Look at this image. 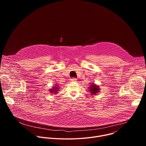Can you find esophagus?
<instances>
[{
    "mask_svg": "<svg viewBox=\"0 0 146 146\" xmlns=\"http://www.w3.org/2000/svg\"><path fill=\"white\" fill-rule=\"evenodd\" d=\"M70 80H71V81H76L77 80V79L76 78H74V77H73V78H72L70 79Z\"/></svg>",
    "mask_w": 146,
    "mask_h": 146,
    "instance_id": "1",
    "label": "esophagus"
}]
</instances>
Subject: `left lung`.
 <instances>
[{
	"label": "left lung",
	"instance_id": "8db88e82",
	"mask_svg": "<svg viewBox=\"0 0 146 146\" xmlns=\"http://www.w3.org/2000/svg\"><path fill=\"white\" fill-rule=\"evenodd\" d=\"M99 87L96 86V85H95L94 83L92 84H91L90 87H89V91H90V92L93 94V95H95L96 94H97L99 91Z\"/></svg>",
	"mask_w": 146,
	"mask_h": 146
}]
</instances>
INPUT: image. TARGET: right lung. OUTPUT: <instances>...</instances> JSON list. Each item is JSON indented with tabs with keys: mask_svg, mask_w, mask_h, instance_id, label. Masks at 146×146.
<instances>
[{
	"mask_svg": "<svg viewBox=\"0 0 146 146\" xmlns=\"http://www.w3.org/2000/svg\"><path fill=\"white\" fill-rule=\"evenodd\" d=\"M57 89H58L57 87H55V88H54V90H50V91H51V93H53V92H54V94H55V93H57V92H57L56 91L58 90Z\"/></svg>",
	"mask_w": 146,
	"mask_h": 146,
	"instance_id": "1",
	"label": "right lung"
}]
</instances>
